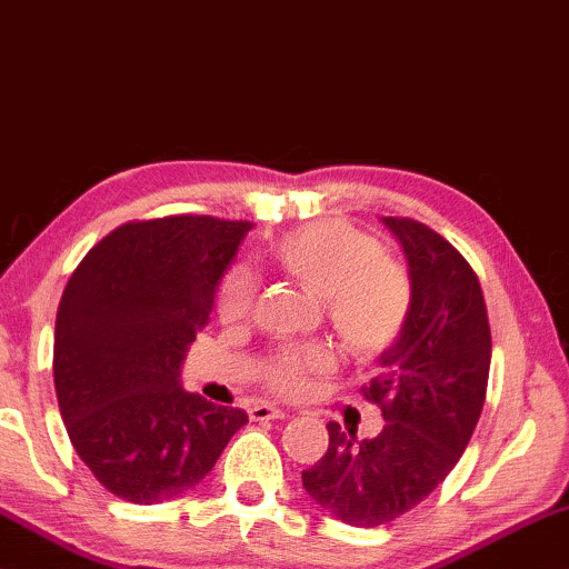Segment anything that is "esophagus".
<instances>
[{
  "label": "esophagus",
  "instance_id": "esophagus-1",
  "mask_svg": "<svg viewBox=\"0 0 569 569\" xmlns=\"http://www.w3.org/2000/svg\"><path fill=\"white\" fill-rule=\"evenodd\" d=\"M250 418L252 420H283L286 412L278 410V407H273V405L260 402V405L250 407Z\"/></svg>",
  "mask_w": 569,
  "mask_h": 569
}]
</instances>
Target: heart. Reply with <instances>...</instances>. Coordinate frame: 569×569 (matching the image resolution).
Returning <instances> with one entry per match:
<instances>
[{
  "label": "heart",
  "instance_id": "1",
  "mask_svg": "<svg viewBox=\"0 0 569 569\" xmlns=\"http://www.w3.org/2000/svg\"><path fill=\"white\" fill-rule=\"evenodd\" d=\"M273 262L286 278L322 301L327 322L342 348L358 358H371L399 338L410 315V278L397 262L383 258L379 242L342 221H322L283 237ZM254 281L234 270L219 288V315L239 322L250 315ZM332 366L330 353L311 348L281 353L268 366L270 387L296 395L307 387L309 373Z\"/></svg>",
  "mask_w": 569,
  "mask_h": 569
}]
</instances>
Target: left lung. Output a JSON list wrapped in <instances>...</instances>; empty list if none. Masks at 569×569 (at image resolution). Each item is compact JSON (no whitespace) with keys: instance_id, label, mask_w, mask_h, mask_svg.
I'll return each instance as SVG.
<instances>
[{"instance_id":"left-lung-1","label":"left lung","mask_w":569,"mask_h":569,"mask_svg":"<svg viewBox=\"0 0 569 569\" xmlns=\"http://www.w3.org/2000/svg\"><path fill=\"white\" fill-rule=\"evenodd\" d=\"M381 223L402 244L412 288L402 332L363 387L387 422L363 441L327 422V453L301 471L309 498L358 528L395 521L448 477L482 415L492 358L482 288L459 250L420 221Z\"/></svg>"}]
</instances>
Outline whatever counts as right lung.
I'll return each instance as SVG.
<instances>
[{
    "instance_id": "1",
    "label": "right lung",
    "mask_w": 569,
    "mask_h": 569,
    "mask_svg": "<svg viewBox=\"0 0 569 569\" xmlns=\"http://www.w3.org/2000/svg\"><path fill=\"white\" fill-rule=\"evenodd\" d=\"M250 223L213 216L131 221L92 247L63 288L53 332L59 410L100 485L139 506L180 498L213 469L244 410L182 389Z\"/></svg>"
}]
</instances>
